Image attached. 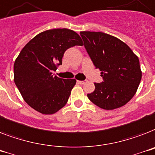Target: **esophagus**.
<instances>
[{
  "label": "esophagus",
  "instance_id": "obj_1",
  "mask_svg": "<svg viewBox=\"0 0 155 155\" xmlns=\"http://www.w3.org/2000/svg\"><path fill=\"white\" fill-rule=\"evenodd\" d=\"M78 82L79 84H81V85H83V84L86 83L87 81H86V80H84V81H78Z\"/></svg>",
  "mask_w": 155,
  "mask_h": 155
}]
</instances>
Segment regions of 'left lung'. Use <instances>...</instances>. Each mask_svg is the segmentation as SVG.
Listing matches in <instances>:
<instances>
[{"label": "left lung", "mask_w": 155, "mask_h": 155, "mask_svg": "<svg viewBox=\"0 0 155 155\" xmlns=\"http://www.w3.org/2000/svg\"><path fill=\"white\" fill-rule=\"evenodd\" d=\"M86 51L103 81L94 83L87 97L104 110L124 106L134 97L140 84L142 71L138 58L126 43L101 32L80 33Z\"/></svg>", "instance_id": "obj_1"}]
</instances>
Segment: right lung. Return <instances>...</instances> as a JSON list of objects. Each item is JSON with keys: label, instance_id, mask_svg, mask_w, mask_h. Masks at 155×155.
<instances>
[{"label": "right lung", "instance_id": "1", "mask_svg": "<svg viewBox=\"0 0 155 155\" xmlns=\"http://www.w3.org/2000/svg\"><path fill=\"white\" fill-rule=\"evenodd\" d=\"M82 45L80 36L68 28L44 31L30 40L14 62V82L28 106L53 114L67 103L75 79L54 76L65 50Z\"/></svg>", "mask_w": 155, "mask_h": 155}]
</instances>
